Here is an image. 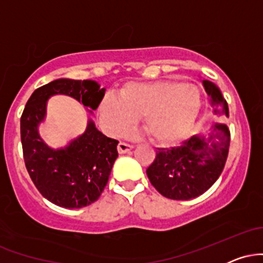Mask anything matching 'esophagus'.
<instances>
[{"instance_id":"1","label":"esophagus","mask_w":263,"mask_h":263,"mask_svg":"<svg viewBox=\"0 0 263 263\" xmlns=\"http://www.w3.org/2000/svg\"><path fill=\"white\" fill-rule=\"evenodd\" d=\"M132 148H134V146H132V144L126 143V142H120V143L117 144V151H119L120 155H123V153H127Z\"/></svg>"}]
</instances>
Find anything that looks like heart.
Returning <instances> with one entry per match:
<instances>
[{"mask_svg": "<svg viewBox=\"0 0 263 263\" xmlns=\"http://www.w3.org/2000/svg\"><path fill=\"white\" fill-rule=\"evenodd\" d=\"M200 93L190 84L163 80L128 83L119 96L106 95L100 102V119L108 134L120 136L141 116L152 141L171 144L182 140L200 110Z\"/></svg>", "mask_w": 263, "mask_h": 263, "instance_id": "1", "label": "heart"}]
</instances>
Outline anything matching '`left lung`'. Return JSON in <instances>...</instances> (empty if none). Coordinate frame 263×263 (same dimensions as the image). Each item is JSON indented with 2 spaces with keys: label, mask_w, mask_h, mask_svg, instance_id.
Returning a JSON list of instances; mask_svg holds the SVG:
<instances>
[{
  "label": "left lung",
  "mask_w": 263,
  "mask_h": 263,
  "mask_svg": "<svg viewBox=\"0 0 263 263\" xmlns=\"http://www.w3.org/2000/svg\"><path fill=\"white\" fill-rule=\"evenodd\" d=\"M203 85L215 115L229 117L228 102L219 87L209 80H203ZM229 147L230 129L225 123H214L206 135L192 136L180 146L157 151L147 177L163 197L173 200L197 198L218 180Z\"/></svg>",
  "instance_id": "8db88e82"
}]
</instances>
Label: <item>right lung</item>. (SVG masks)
<instances>
[{"label": "right lung", "mask_w": 263, "mask_h": 263, "mask_svg": "<svg viewBox=\"0 0 263 263\" xmlns=\"http://www.w3.org/2000/svg\"><path fill=\"white\" fill-rule=\"evenodd\" d=\"M53 95H68L90 114L105 95L93 80L58 79L38 87L27 101L21 116L23 158L35 188L50 203L66 209H79L96 201L106 186L116 158L119 141L108 138L89 120L86 129L62 148H52L39 136L47 101Z\"/></svg>", "instance_id": "obj_1"}]
</instances>
